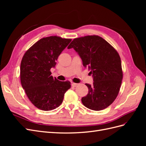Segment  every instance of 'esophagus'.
Segmentation results:
<instances>
[{
    "instance_id": "34e87169",
    "label": "esophagus",
    "mask_w": 146,
    "mask_h": 146,
    "mask_svg": "<svg viewBox=\"0 0 146 146\" xmlns=\"http://www.w3.org/2000/svg\"><path fill=\"white\" fill-rule=\"evenodd\" d=\"M71 85L73 87H76V86H77L78 85V83H72Z\"/></svg>"
}]
</instances>
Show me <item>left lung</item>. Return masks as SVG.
<instances>
[{"label": "left lung", "mask_w": 146, "mask_h": 146, "mask_svg": "<svg viewBox=\"0 0 146 146\" xmlns=\"http://www.w3.org/2000/svg\"><path fill=\"white\" fill-rule=\"evenodd\" d=\"M73 48L80 56L83 65L91 70L92 85L86 83L88 94L82 98L86 107L102 110L116 99L123 77L120 56L112 46L98 35L75 38L68 48Z\"/></svg>", "instance_id": "obj_1"}]
</instances>
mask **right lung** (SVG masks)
Here are the masks:
<instances>
[{"mask_svg": "<svg viewBox=\"0 0 146 146\" xmlns=\"http://www.w3.org/2000/svg\"><path fill=\"white\" fill-rule=\"evenodd\" d=\"M71 40L57 36L43 38L23 57L21 85L31 102L38 109L50 111L58 107L70 88V82H61L53 77L50 69L55 67L58 56Z\"/></svg>", "mask_w": 146, "mask_h": 146, "instance_id": "right-lung-1", "label": "right lung"}]
</instances>
